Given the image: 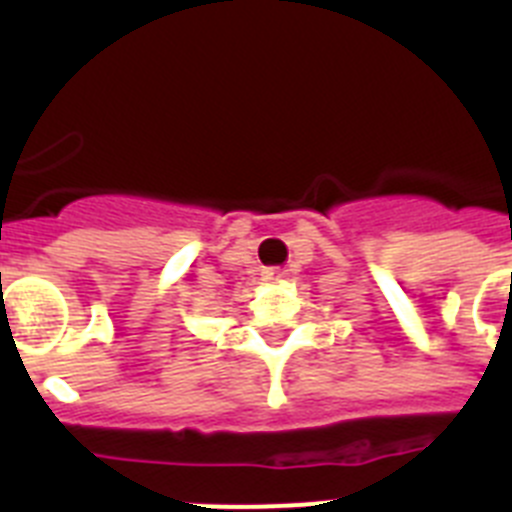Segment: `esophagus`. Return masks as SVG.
<instances>
[{
	"mask_svg": "<svg viewBox=\"0 0 512 512\" xmlns=\"http://www.w3.org/2000/svg\"><path fill=\"white\" fill-rule=\"evenodd\" d=\"M283 278L285 270H280V267H267V270H262V280H267V283H280Z\"/></svg>",
	"mask_w": 512,
	"mask_h": 512,
	"instance_id": "34e87169",
	"label": "esophagus"
}]
</instances>
